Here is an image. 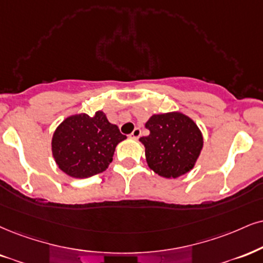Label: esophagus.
Wrapping results in <instances>:
<instances>
[{
  "instance_id": "34e87169",
  "label": "esophagus",
  "mask_w": 263,
  "mask_h": 263,
  "mask_svg": "<svg viewBox=\"0 0 263 263\" xmlns=\"http://www.w3.org/2000/svg\"><path fill=\"white\" fill-rule=\"evenodd\" d=\"M140 135H141L140 128H135L134 130H133L132 134H130V138H133V139H138L139 137H140Z\"/></svg>"
}]
</instances>
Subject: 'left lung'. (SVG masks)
I'll return each instance as SVG.
<instances>
[{"instance_id":"left-lung-1","label":"left lung","mask_w":263,"mask_h":263,"mask_svg":"<svg viewBox=\"0 0 263 263\" xmlns=\"http://www.w3.org/2000/svg\"><path fill=\"white\" fill-rule=\"evenodd\" d=\"M150 130L140 138L148 167L164 178H178L193 170L203 145L202 134L193 119L179 112L154 115Z\"/></svg>"}]
</instances>
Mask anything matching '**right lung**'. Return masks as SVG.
I'll use <instances>...</instances> for the list:
<instances>
[{
    "label": "right lung",
    "mask_w": 263,
    "mask_h": 263,
    "mask_svg": "<svg viewBox=\"0 0 263 263\" xmlns=\"http://www.w3.org/2000/svg\"><path fill=\"white\" fill-rule=\"evenodd\" d=\"M126 139L101 111L90 117L70 116L58 125L52 138V154L61 171L73 178L101 173L112 162L118 142Z\"/></svg>",
    "instance_id": "add662e5"
}]
</instances>
